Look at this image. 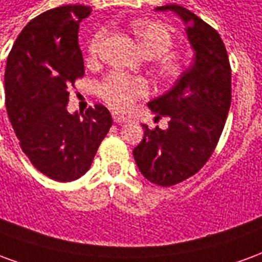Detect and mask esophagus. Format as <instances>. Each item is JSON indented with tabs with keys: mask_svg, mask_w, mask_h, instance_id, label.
Here are the masks:
<instances>
[{
	"mask_svg": "<svg viewBox=\"0 0 262 262\" xmlns=\"http://www.w3.org/2000/svg\"><path fill=\"white\" fill-rule=\"evenodd\" d=\"M112 116H114V120L116 122V123H125V122H127L129 120V118H126V116H123V115H119V114H112Z\"/></svg>",
	"mask_w": 262,
	"mask_h": 262,
	"instance_id": "obj_1",
	"label": "esophagus"
}]
</instances>
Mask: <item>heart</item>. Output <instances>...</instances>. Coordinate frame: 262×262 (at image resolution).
Returning a JSON list of instances; mask_svg holds the SVG:
<instances>
[{
	"instance_id": "b5f03b06",
	"label": "heart",
	"mask_w": 262,
	"mask_h": 262,
	"mask_svg": "<svg viewBox=\"0 0 262 262\" xmlns=\"http://www.w3.org/2000/svg\"><path fill=\"white\" fill-rule=\"evenodd\" d=\"M133 33L144 53L154 57L161 73L176 74L182 66V57L178 53H167L165 50L172 43L168 28L154 20H140L133 25ZM106 37V31L99 29L90 40L88 52L91 57H97ZM148 92V85L143 78L129 77L122 73H111L98 85V94L103 102L115 111H127L132 103Z\"/></svg>"
}]
</instances>
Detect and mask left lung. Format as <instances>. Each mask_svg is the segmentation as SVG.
<instances>
[{
    "label": "left lung",
    "mask_w": 262,
    "mask_h": 262,
    "mask_svg": "<svg viewBox=\"0 0 262 262\" xmlns=\"http://www.w3.org/2000/svg\"><path fill=\"white\" fill-rule=\"evenodd\" d=\"M172 11L187 25L195 52L193 64L170 91L148 102L157 116H168V129H148L133 150L143 177L171 187L196 174L213 154L231 103V69L225 43L205 20L177 4L157 7Z\"/></svg>",
    "instance_id": "left-lung-1"
}]
</instances>
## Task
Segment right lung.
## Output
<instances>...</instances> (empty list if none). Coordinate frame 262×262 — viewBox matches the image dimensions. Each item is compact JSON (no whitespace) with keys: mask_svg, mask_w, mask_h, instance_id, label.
<instances>
[{"mask_svg":"<svg viewBox=\"0 0 262 262\" xmlns=\"http://www.w3.org/2000/svg\"><path fill=\"white\" fill-rule=\"evenodd\" d=\"M86 5L49 9L16 37L5 67V106L22 151L54 181H74L90 170L112 116L97 103L85 114L67 111L69 88L84 77L78 28Z\"/></svg>","mask_w":262,"mask_h":262,"instance_id":"right-lung-1","label":"right lung"}]
</instances>
